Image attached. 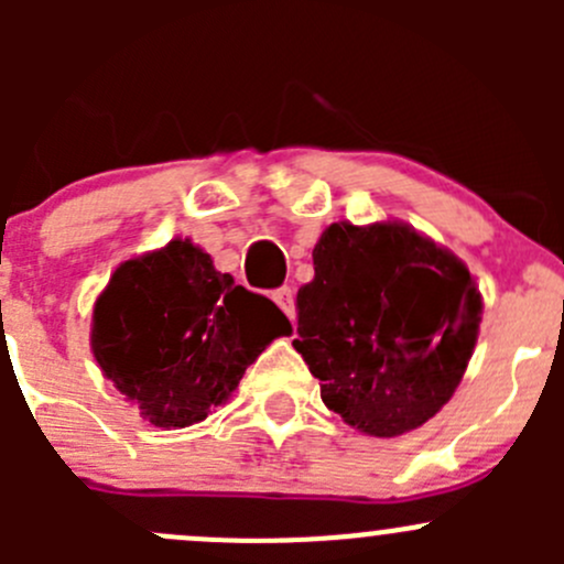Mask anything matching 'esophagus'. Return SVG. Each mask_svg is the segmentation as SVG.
Listing matches in <instances>:
<instances>
[{"label": "esophagus", "instance_id": "1", "mask_svg": "<svg viewBox=\"0 0 564 564\" xmlns=\"http://www.w3.org/2000/svg\"><path fill=\"white\" fill-rule=\"evenodd\" d=\"M272 300H275L278 308H281L283 314H286L289 318H294V289H289V286L275 289V292H272Z\"/></svg>", "mask_w": 564, "mask_h": 564}]
</instances>
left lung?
<instances>
[{
	"label": "left lung",
	"instance_id": "left-lung-1",
	"mask_svg": "<svg viewBox=\"0 0 564 564\" xmlns=\"http://www.w3.org/2000/svg\"><path fill=\"white\" fill-rule=\"evenodd\" d=\"M297 292L294 349L324 406L368 436L429 423L464 379L482 297L464 261L401 220L327 226Z\"/></svg>",
	"mask_w": 564,
	"mask_h": 564
}]
</instances>
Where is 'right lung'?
Instances as JSON below:
<instances>
[{
    "label": "right lung",
    "mask_w": 564,
    "mask_h": 564,
    "mask_svg": "<svg viewBox=\"0 0 564 564\" xmlns=\"http://www.w3.org/2000/svg\"><path fill=\"white\" fill-rule=\"evenodd\" d=\"M292 333L272 300L237 286L191 240L122 261L95 300L93 355L158 429L202 423L267 346Z\"/></svg>",
    "instance_id": "obj_1"
}]
</instances>
